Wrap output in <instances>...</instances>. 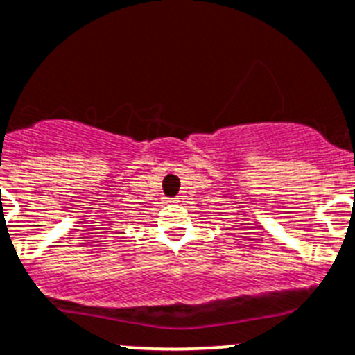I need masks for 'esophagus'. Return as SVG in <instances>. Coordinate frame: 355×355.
<instances>
[{"instance_id":"obj_1","label":"esophagus","mask_w":355,"mask_h":355,"mask_svg":"<svg viewBox=\"0 0 355 355\" xmlns=\"http://www.w3.org/2000/svg\"><path fill=\"white\" fill-rule=\"evenodd\" d=\"M168 202H177V199H173V198H171V199H168Z\"/></svg>"}]
</instances>
